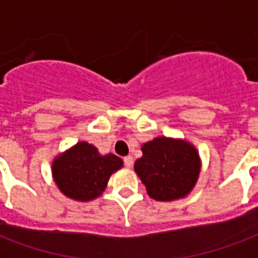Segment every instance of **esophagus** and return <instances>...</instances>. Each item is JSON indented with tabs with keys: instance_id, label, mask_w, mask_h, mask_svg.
Wrapping results in <instances>:
<instances>
[{
	"instance_id": "1",
	"label": "esophagus",
	"mask_w": 258,
	"mask_h": 258,
	"mask_svg": "<svg viewBox=\"0 0 258 258\" xmlns=\"http://www.w3.org/2000/svg\"><path fill=\"white\" fill-rule=\"evenodd\" d=\"M124 162V166L125 167H133V164H134V159H133V156H125L123 159Z\"/></svg>"
}]
</instances>
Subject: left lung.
<instances>
[{"mask_svg":"<svg viewBox=\"0 0 258 258\" xmlns=\"http://www.w3.org/2000/svg\"><path fill=\"white\" fill-rule=\"evenodd\" d=\"M134 170L152 199L164 202L189 194L198 181L200 160L188 142L163 137L142 146Z\"/></svg>","mask_w":258,"mask_h":258,"instance_id":"left-lung-1","label":"left lung"}]
</instances>
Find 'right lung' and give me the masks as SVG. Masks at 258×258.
<instances>
[{
  "label": "right lung",
  "mask_w": 258,
  "mask_h": 258,
  "mask_svg": "<svg viewBox=\"0 0 258 258\" xmlns=\"http://www.w3.org/2000/svg\"><path fill=\"white\" fill-rule=\"evenodd\" d=\"M121 166L123 162L116 155L101 156L95 146L79 142L53 162L52 173L59 189L66 196L87 202L105 190L110 174Z\"/></svg>",
  "instance_id": "1"
}]
</instances>
